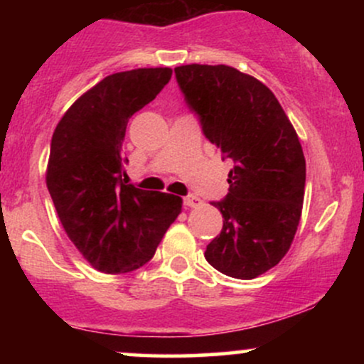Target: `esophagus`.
<instances>
[{"label": "esophagus", "mask_w": 364, "mask_h": 364, "mask_svg": "<svg viewBox=\"0 0 364 364\" xmlns=\"http://www.w3.org/2000/svg\"><path fill=\"white\" fill-rule=\"evenodd\" d=\"M185 205L190 207V208H195V207L202 205V200H200L196 195H188L185 198Z\"/></svg>", "instance_id": "34e87169"}]
</instances>
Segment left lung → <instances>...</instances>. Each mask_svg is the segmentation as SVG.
Returning a JSON list of instances; mask_svg holds the SVG:
<instances>
[{
	"mask_svg": "<svg viewBox=\"0 0 364 364\" xmlns=\"http://www.w3.org/2000/svg\"><path fill=\"white\" fill-rule=\"evenodd\" d=\"M174 73L203 135L235 161L229 193L212 203L224 220L207 245V262L229 277H258L289 252L301 219L306 162L298 133L272 90L252 75L196 63Z\"/></svg>",
	"mask_w": 364,
	"mask_h": 364,
	"instance_id": "obj_1",
	"label": "left lung"
}]
</instances>
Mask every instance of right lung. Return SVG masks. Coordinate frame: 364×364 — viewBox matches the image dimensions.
<instances>
[{
    "label": "right lung",
    "instance_id": "1",
    "mask_svg": "<svg viewBox=\"0 0 364 364\" xmlns=\"http://www.w3.org/2000/svg\"><path fill=\"white\" fill-rule=\"evenodd\" d=\"M171 75V68L112 73L80 95L53 133L46 185L65 232L99 272L140 269L181 214L179 196L127 185L121 156L129 118Z\"/></svg>",
    "mask_w": 364,
    "mask_h": 364
}]
</instances>
